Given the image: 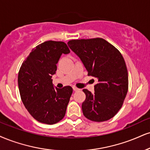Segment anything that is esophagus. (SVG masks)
<instances>
[{
	"label": "esophagus",
	"instance_id": "1",
	"mask_svg": "<svg viewBox=\"0 0 150 150\" xmlns=\"http://www.w3.org/2000/svg\"><path fill=\"white\" fill-rule=\"evenodd\" d=\"M73 90H74V91H79V90H80V89H77V87H75V86H73Z\"/></svg>",
	"mask_w": 150,
	"mask_h": 150
}]
</instances>
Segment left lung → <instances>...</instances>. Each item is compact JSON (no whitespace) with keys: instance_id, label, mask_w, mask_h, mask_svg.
<instances>
[{"instance_id":"obj_1","label":"left lung","mask_w":150,"mask_h":150,"mask_svg":"<svg viewBox=\"0 0 150 150\" xmlns=\"http://www.w3.org/2000/svg\"><path fill=\"white\" fill-rule=\"evenodd\" d=\"M70 50L80 59L88 75L96 77L94 93L83 89L86 99L82 109L84 117L93 122L112 118L123 105L128 92L129 77L122 54L105 40H72Z\"/></svg>"}]
</instances>
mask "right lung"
I'll return each instance as SVG.
<instances>
[{
    "instance_id": "add662e5",
    "label": "right lung",
    "mask_w": 150,
    "mask_h": 150,
    "mask_svg": "<svg viewBox=\"0 0 150 150\" xmlns=\"http://www.w3.org/2000/svg\"><path fill=\"white\" fill-rule=\"evenodd\" d=\"M68 53L70 50L65 42L46 41L32 50L19 70L18 85L21 100L31 116L41 123L56 124L66 115L73 88H54L52 77L61 56Z\"/></svg>"
}]
</instances>
